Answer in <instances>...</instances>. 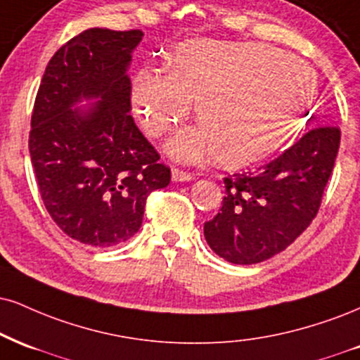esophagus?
Here are the masks:
<instances>
[{
  "label": "esophagus",
  "mask_w": 360,
  "mask_h": 360,
  "mask_svg": "<svg viewBox=\"0 0 360 360\" xmlns=\"http://www.w3.org/2000/svg\"><path fill=\"white\" fill-rule=\"evenodd\" d=\"M193 179V174H189V172H184L181 171V169H172V181H176V183H188V181Z\"/></svg>",
  "instance_id": "34e87169"
}]
</instances>
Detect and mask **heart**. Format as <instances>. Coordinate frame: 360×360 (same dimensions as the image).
<instances>
[{"mask_svg":"<svg viewBox=\"0 0 360 360\" xmlns=\"http://www.w3.org/2000/svg\"><path fill=\"white\" fill-rule=\"evenodd\" d=\"M169 65L171 75L139 70L131 101L153 137L177 127L196 101L201 127L169 142L186 162L213 154L229 169L263 161L300 131L317 95L310 65L265 43L196 38L179 43Z\"/></svg>","mask_w":360,"mask_h":360,"instance_id":"b5f03b06","label":"heart"}]
</instances>
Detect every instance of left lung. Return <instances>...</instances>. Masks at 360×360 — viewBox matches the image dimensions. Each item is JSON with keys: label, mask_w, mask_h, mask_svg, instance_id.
Masks as SVG:
<instances>
[{"label": "left lung", "mask_w": 360, "mask_h": 360, "mask_svg": "<svg viewBox=\"0 0 360 360\" xmlns=\"http://www.w3.org/2000/svg\"><path fill=\"white\" fill-rule=\"evenodd\" d=\"M340 146V129L315 127L257 172L224 177L219 213L205 223L210 248L235 265L275 257L319 213Z\"/></svg>", "instance_id": "8db88e82"}]
</instances>
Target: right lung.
Returning <instances> with one entry per match:
<instances>
[{"label": "right lung", "instance_id": "right-lung-1", "mask_svg": "<svg viewBox=\"0 0 360 360\" xmlns=\"http://www.w3.org/2000/svg\"><path fill=\"white\" fill-rule=\"evenodd\" d=\"M142 37L85 30L51 56L34 98L28 147L43 205L65 235L95 248L136 235L147 196L171 183L129 114L127 68ZM82 100L98 102L76 108Z\"/></svg>", "mask_w": 360, "mask_h": 360}]
</instances>
